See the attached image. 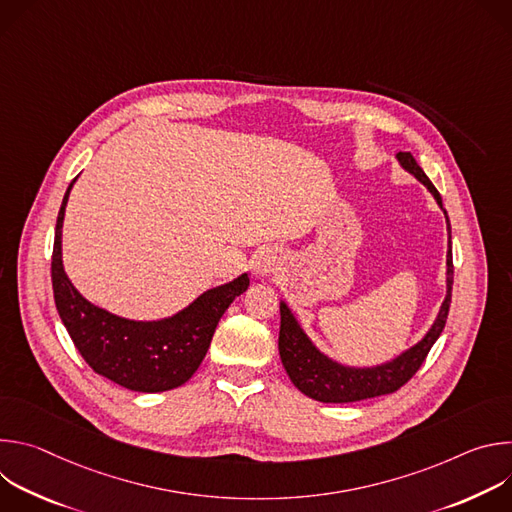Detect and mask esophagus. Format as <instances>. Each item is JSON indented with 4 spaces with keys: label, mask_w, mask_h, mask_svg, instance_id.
<instances>
[{
    "label": "esophagus",
    "mask_w": 512,
    "mask_h": 512,
    "mask_svg": "<svg viewBox=\"0 0 512 512\" xmlns=\"http://www.w3.org/2000/svg\"><path fill=\"white\" fill-rule=\"evenodd\" d=\"M279 267H281V257L273 249H263L253 259V273L257 277H267V275L275 273Z\"/></svg>",
    "instance_id": "esophagus-1"
}]
</instances>
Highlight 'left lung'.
I'll list each match as a JSON object with an SVG mask.
<instances>
[{
	"instance_id": "1",
	"label": "left lung",
	"mask_w": 512,
	"mask_h": 512,
	"mask_svg": "<svg viewBox=\"0 0 512 512\" xmlns=\"http://www.w3.org/2000/svg\"><path fill=\"white\" fill-rule=\"evenodd\" d=\"M399 166L409 172L413 178H417L435 198L437 206H440L446 214L448 223V255H446V298L437 312L433 324L423 334L419 342L409 346L407 350L399 352L391 360H385L381 364H373V367H350L336 358H330L324 354L306 334L294 312L281 300L279 302V314H281V326H279V356L283 362V369L287 377L291 379L304 395L310 399L322 401V403H354L362 399H373L381 395L395 393L399 387H403L423 364L427 352L440 338L448 312L452 302V285H454V265H452V227L448 212L442 204L440 192L435 190L431 180L425 176V172L419 168L411 152H399L397 156Z\"/></svg>"
}]
</instances>
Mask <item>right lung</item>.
Returning a JSON list of instances; mask_svg holds the SVG:
<instances>
[{
	"label": "right lung",
	"instance_id": "add662e5",
	"mask_svg": "<svg viewBox=\"0 0 512 512\" xmlns=\"http://www.w3.org/2000/svg\"><path fill=\"white\" fill-rule=\"evenodd\" d=\"M75 182L62 198L52 251L54 302L64 328L97 375L129 391L162 393L184 385L206 356L218 320L249 287V273L206 289L192 304L160 320H129L91 304L62 265L64 210Z\"/></svg>",
	"mask_w": 512,
	"mask_h": 512
}]
</instances>
